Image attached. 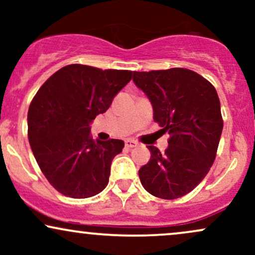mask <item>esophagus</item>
Returning a JSON list of instances; mask_svg holds the SVG:
<instances>
[{
    "mask_svg": "<svg viewBox=\"0 0 255 255\" xmlns=\"http://www.w3.org/2000/svg\"><path fill=\"white\" fill-rule=\"evenodd\" d=\"M125 145L127 148H133V147H136L137 142L134 141V140H126Z\"/></svg>",
    "mask_w": 255,
    "mask_h": 255,
    "instance_id": "34e87169",
    "label": "esophagus"
}]
</instances>
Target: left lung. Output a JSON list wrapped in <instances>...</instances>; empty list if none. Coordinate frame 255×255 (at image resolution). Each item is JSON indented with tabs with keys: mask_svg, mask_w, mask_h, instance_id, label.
Listing matches in <instances>:
<instances>
[{
	"mask_svg": "<svg viewBox=\"0 0 255 255\" xmlns=\"http://www.w3.org/2000/svg\"><path fill=\"white\" fill-rule=\"evenodd\" d=\"M133 81L150 99L160 130L170 135L164 153L147 146L151 159L140 168V182L157 198L183 197L215 162L223 130L217 91L198 73L184 68L133 72Z\"/></svg>",
	"mask_w": 255,
	"mask_h": 255,
	"instance_id": "8db88e82",
	"label": "left lung"
}]
</instances>
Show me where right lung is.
Segmentation results:
<instances>
[{
	"label": "right lung",
	"instance_id": "add662e5",
	"mask_svg": "<svg viewBox=\"0 0 255 255\" xmlns=\"http://www.w3.org/2000/svg\"><path fill=\"white\" fill-rule=\"evenodd\" d=\"M130 79V71L69 64L34 96L27 114L28 141L44 176L63 195L90 198L107 187L111 162L125 142L93 140L91 124Z\"/></svg>",
	"mask_w": 255,
	"mask_h": 255
}]
</instances>
